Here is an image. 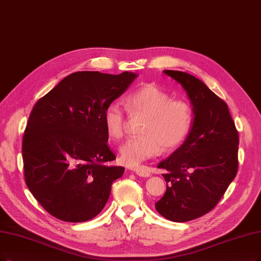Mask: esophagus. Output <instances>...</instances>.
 I'll return each instance as SVG.
<instances>
[{"label": "esophagus", "mask_w": 261, "mask_h": 261, "mask_svg": "<svg viewBox=\"0 0 261 261\" xmlns=\"http://www.w3.org/2000/svg\"><path fill=\"white\" fill-rule=\"evenodd\" d=\"M135 173L139 176H143V178H148V176L151 175V171L149 170L148 167H144V166H140L138 168H136L134 170Z\"/></svg>", "instance_id": "obj_1"}]
</instances>
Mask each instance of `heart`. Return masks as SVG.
<instances>
[{
  "label": "heart",
  "mask_w": 261,
  "mask_h": 261,
  "mask_svg": "<svg viewBox=\"0 0 261 261\" xmlns=\"http://www.w3.org/2000/svg\"><path fill=\"white\" fill-rule=\"evenodd\" d=\"M126 108L133 116H144L140 133L120 147L121 161L138 166L164 151H171L189 136L194 123V111L189 102L172 99L171 95L155 85L142 86L127 95ZM103 124L112 139H121L126 130V117L118 102L103 110Z\"/></svg>",
  "instance_id": "heart-1"
}]
</instances>
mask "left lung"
<instances>
[{
	"label": "left lung",
	"instance_id": "obj_1",
	"mask_svg": "<svg viewBox=\"0 0 261 261\" xmlns=\"http://www.w3.org/2000/svg\"><path fill=\"white\" fill-rule=\"evenodd\" d=\"M182 86L194 111V123L180 148L158 168L167 185L155 209L176 223L200 217L221 200L238 171L239 134L227 103L198 78L164 70Z\"/></svg>",
	"mask_w": 261,
	"mask_h": 261
}]
</instances>
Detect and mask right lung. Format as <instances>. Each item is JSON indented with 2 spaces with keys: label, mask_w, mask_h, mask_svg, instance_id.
<instances>
[{
  "label": "right lung",
  "mask_w": 261,
  "mask_h": 261,
  "mask_svg": "<svg viewBox=\"0 0 261 261\" xmlns=\"http://www.w3.org/2000/svg\"><path fill=\"white\" fill-rule=\"evenodd\" d=\"M77 71L41 97L31 111L22 140L24 179L44 209L61 221L95 217L124 167L109 165L103 110L137 78Z\"/></svg>",
  "instance_id": "add662e5"
}]
</instances>
